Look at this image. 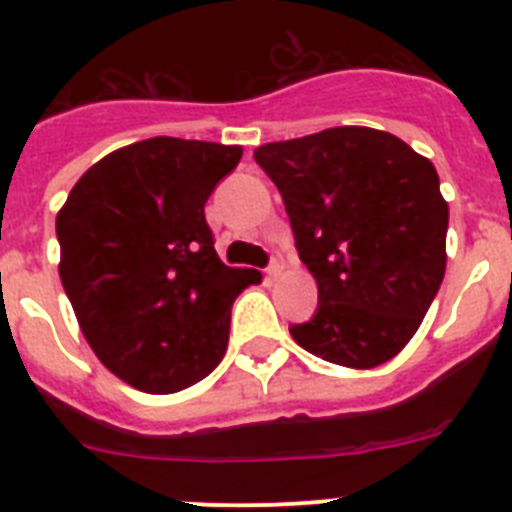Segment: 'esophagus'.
I'll return each mask as SVG.
<instances>
[{
    "instance_id": "esophagus-1",
    "label": "esophagus",
    "mask_w": 512,
    "mask_h": 512,
    "mask_svg": "<svg viewBox=\"0 0 512 512\" xmlns=\"http://www.w3.org/2000/svg\"><path fill=\"white\" fill-rule=\"evenodd\" d=\"M282 271H284L282 253H279L277 248H271V261H269V266H266V274H269L271 279H277V277H282Z\"/></svg>"
}]
</instances>
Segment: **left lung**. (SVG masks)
Segmentation results:
<instances>
[{
  "label": "left lung",
  "mask_w": 512,
  "mask_h": 512,
  "mask_svg": "<svg viewBox=\"0 0 512 512\" xmlns=\"http://www.w3.org/2000/svg\"><path fill=\"white\" fill-rule=\"evenodd\" d=\"M282 192L318 310L289 333L351 369L390 361L415 336L446 271L449 205L436 166L397 135L328 128L253 151Z\"/></svg>",
  "instance_id": "1"
}]
</instances>
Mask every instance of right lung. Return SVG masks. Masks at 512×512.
<instances>
[{"label": "right lung", "mask_w": 512, "mask_h": 512, "mask_svg": "<svg viewBox=\"0 0 512 512\" xmlns=\"http://www.w3.org/2000/svg\"><path fill=\"white\" fill-rule=\"evenodd\" d=\"M241 156L207 140H140L97 161L58 212V274L81 333L135 390L169 395L205 379L228 348L235 297L261 282L220 261L205 220Z\"/></svg>", "instance_id": "obj_1"}]
</instances>
